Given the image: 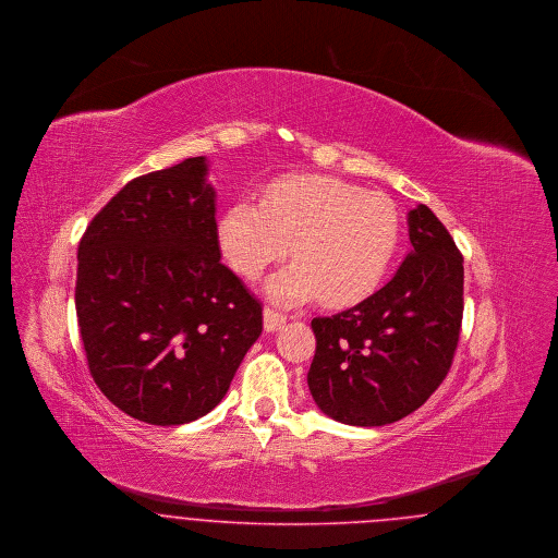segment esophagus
I'll list each match as a JSON object with an SVG mask.
<instances>
[{
	"label": "esophagus",
	"instance_id": "esophagus-1",
	"mask_svg": "<svg viewBox=\"0 0 558 558\" xmlns=\"http://www.w3.org/2000/svg\"><path fill=\"white\" fill-rule=\"evenodd\" d=\"M284 323H287V316H284V314H280V312L271 310V307H265V310H263V325H265L267 332L278 330Z\"/></svg>",
	"mask_w": 558,
	"mask_h": 558
}]
</instances>
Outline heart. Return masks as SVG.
Returning <instances> with one entry per match:
<instances>
[{
	"mask_svg": "<svg viewBox=\"0 0 558 558\" xmlns=\"http://www.w3.org/2000/svg\"><path fill=\"white\" fill-rule=\"evenodd\" d=\"M217 244L231 269L248 280L291 248L296 262L267 280L276 303L323 296L328 305H350L386 278L400 244V213L384 194L301 174L276 181L263 202L230 204L217 221Z\"/></svg>",
	"mask_w": 558,
	"mask_h": 558,
	"instance_id": "heart-1",
	"label": "heart"
}]
</instances>
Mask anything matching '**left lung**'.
I'll return each mask as SVG.
<instances>
[{"instance_id": "1", "label": "left lung", "mask_w": 558, "mask_h": 558, "mask_svg": "<svg viewBox=\"0 0 558 558\" xmlns=\"http://www.w3.org/2000/svg\"><path fill=\"white\" fill-rule=\"evenodd\" d=\"M413 251L392 280L359 305L314 318L307 386L320 411L348 426L393 424L447 377L463 316V257L438 217L409 213Z\"/></svg>"}]
</instances>
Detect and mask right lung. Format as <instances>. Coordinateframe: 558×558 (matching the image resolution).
<instances>
[{"instance_id": "1", "label": "right lung", "mask_w": 558, "mask_h": 558, "mask_svg": "<svg viewBox=\"0 0 558 558\" xmlns=\"http://www.w3.org/2000/svg\"><path fill=\"white\" fill-rule=\"evenodd\" d=\"M204 156L132 179L84 231L75 312L88 368L151 426L210 413L263 328L262 303L221 263Z\"/></svg>"}]
</instances>
